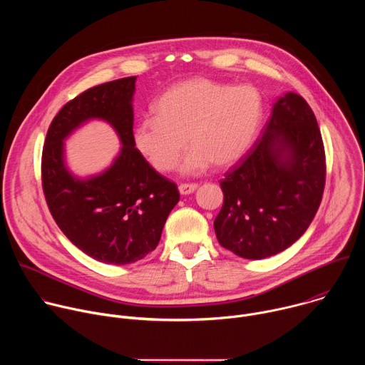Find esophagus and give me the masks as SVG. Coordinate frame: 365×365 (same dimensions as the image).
Here are the masks:
<instances>
[{"label":"esophagus","instance_id":"34e87169","mask_svg":"<svg viewBox=\"0 0 365 365\" xmlns=\"http://www.w3.org/2000/svg\"><path fill=\"white\" fill-rule=\"evenodd\" d=\"M196 189H197V185H196V183H180V185H179V192H180L182 195L193 193Z\"/></svg>","mask_w":365,"mask_h":365}]
</instances>
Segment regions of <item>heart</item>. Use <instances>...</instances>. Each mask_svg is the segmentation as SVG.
Returning <instances> with one entry per match:
<instances>
[{
    "label": "heart",
    "mask_w": 365,
    "mask_h": 365,
    "mask_svg": "<svg viewBox=\"0 0 365 365\" xmlns=\"http://www.w3.org/2000/svg\"><path fill=\"white\" fill-rule=\"evenodd\" d=\"M154 115L133 130L135 148L159 172L180 165L183 175H197L214 163L227 168L250 150L263 118V98L251 85L193 78L175 83L153 103Z\"/></svg>",
    "instance_id": "1"
}]
</instances>
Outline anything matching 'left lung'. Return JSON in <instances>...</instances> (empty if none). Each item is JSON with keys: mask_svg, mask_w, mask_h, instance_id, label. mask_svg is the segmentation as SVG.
I'll return each mask as SVG.
<instances>
[{"mask_svg": "<svg viewBox=\"0 0 365 365\" xmlns=\"http://www.w3.org/2000/svg\"><path fill=\"white\" fill-rule=\"evenodd\" d=\"M325 176L315 114L300 95L287 92L274 103L262 137L220 183L224 205L214 221L218 242L248 259L284 251L315 218Z\"/></svg>", "mask_w": 365, "mask_h": 365, "instance_id": "8db88e82", "label": "left lung"}]
</instances>
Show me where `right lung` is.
<instances>
[{
  "label": "right lung",
  "instance_id": "add662e5",
  "mask_svg": "<svg viewBox=\"0 0 365 365\" xmlns=\"http://www.w3.org/2000/svg\"><path fill=\"white\" fill-rule=\"evenodd\" d=\"M137 76L93 86L51 121L41 154V185L48 211L69 241L107 264L135 263L158 247L179 202L176 183L155 172L133 141ZM89 119L107 120L123 147L113 165L81 180L64 163L63 141Z\"/></svg>",
  "mask_w": 365,
  "mask_h": 365
}]
</instances>
